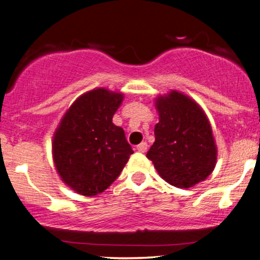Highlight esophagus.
<instances>
[{"instance_id": "esophagus-1", "label": "esophagus", "mask_w": 260, "mask_h": 260, "mask_svg": "<svg viewBox=\"0 0 260 260\" xmlns=\"http://www.w3.org/2000/svg\"><path fill=\"white\" fill-rule=\"evenodd\" d=\"M148 149V144L145 142H142L139 145H137V150L140 151V153H145Z\"/></svg>"}]
</instances>
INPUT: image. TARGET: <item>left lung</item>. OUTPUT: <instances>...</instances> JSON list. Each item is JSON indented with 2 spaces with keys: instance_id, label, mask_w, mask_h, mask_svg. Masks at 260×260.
Returning <instances> with one entry per match:
<instances>
[{
  "instance_id": "obj_1",
  "label": "left lung",
  "mask_w": 260,
  "mask_h": 260,
  "mask_svg": "<svg viewBox=\"0 0 260 260\" xmlns=\"http://www.w3.org/2000/svg\"><path fill=\"white\" fill-rule=\"evenodd\" d=\"M159 122L147 157L171 186L190 188L214 171L217 148L210 122L196 100L178 90L155 99Z\"/></svg>"
}]
</instances>
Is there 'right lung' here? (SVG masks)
Returning a JSON list of instances; mask_svg holds the SVG:
<instances>
[{"instance_id": "add662e5", "label": "right lung", "mask_w": 260, "mask_h": 260, "mask_svg": "<svg viewBox=\"0 0 260 260\" xmlns=\"http://www.w3.org/2000/svg\"><path fill=\"white\" fill-rule=\"evenodd\" d=\"M123 94L106 88L82 94L59 121L52 138V159L63 183L78 194L107 189L126 166L132 148L112 117Z\"/></svg>"}]
</instances>
